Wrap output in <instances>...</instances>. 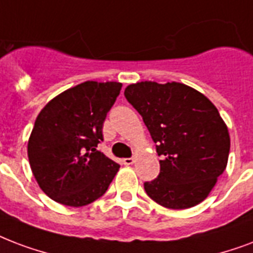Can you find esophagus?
<instances>
[{
    "instance_id": "34e87169",
    "label": "esophagus",
    "mask_w": 253,
    "mask_h": 253,
    "mask_svg": "<svg viewBox=\"0 0 253 253\" xmlns=\"http://www.w3.org/2000/svg\"><path fill=\"white\" fill-rule=\"evenodd\" d=\"M122 162H123V165L131 166V165H134V163H135V159H134V158H125Z\"/></svg>"
}]
</instances>
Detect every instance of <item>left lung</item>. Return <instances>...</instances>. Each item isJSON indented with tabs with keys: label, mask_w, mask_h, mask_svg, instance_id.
Listing matches in <instances>:
<instances>
[{
	"label": "left lung",
	"mask_w": 253,
	"mask_h": 253,
	"mask_svg": "<svg viewBox=\"0 0 253 253\" xmlns=\"http://www.w3.org/2000/svg\"><path fill=\"white\" fill-rule=\"evenodd\" d=\"M125 96L142 115L162 157L157 179L144 182L154 202L184 210L203 202L227 167L229 134L212 102L178 82H138Z\"/></svg>",
	"instance_id": "8db88e82"
}]
</instances>
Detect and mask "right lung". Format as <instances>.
Listing matches in <instances>:
<instances>
[{
  "instance_id": "obj_1",
  "label": "right lung",
  "mask_w": 253,
  "mask_h": 253,
  "mask_svg": "<svg viewBox=\"0 0 253 253\" xmlns=\"http://www.w3.org/2000/svg\"><path fill=\"white\" fill-rule=\"evenodd\" d=\"M121 88L119 82L87 81L55 96L38 114L29 138V163L42 191L58 203H92L118 172V163L96 147Z\"/></svg>"
}]
</instances>
